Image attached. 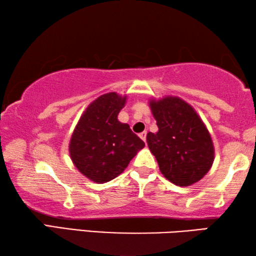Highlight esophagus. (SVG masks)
Here are the masks:
<instances>
[{
	"instance_id": "1",
	"label": "esophagus",
	"mask_w": 256,
	"mask_h": 256,
	"mask_svg": "<svg viewBox=\"0 0 256 256\" xmlns=\"http://www.w3.org/2000/svg\"><path fill=\"white\" fill-rule=\"evenodd\" d=\"M138 136L141 138V140H142V141H144V142H146V131L141 132L140 134H138Z\"/></svg>"
}]
</instances>
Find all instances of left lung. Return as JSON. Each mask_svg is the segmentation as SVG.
<instances>
[{
  "mask_svg": "<svg viewBox=\"0 0 256 256\" xmlns=\"http://www.w3.org/2000/svg\"><path fill=\"white\" fill-rule=\"evenodd\" d=\"M150 108L158 132L146 142L162 174L178 186H190L204 177L214 164L210 133L194 108L178 97L151 99Z\"/></svg>",
  "mask_w": 256,
  "mask_h": 256,
  "instance_id": "8db88e82",
  "label": "left lung"
}]
</instances>
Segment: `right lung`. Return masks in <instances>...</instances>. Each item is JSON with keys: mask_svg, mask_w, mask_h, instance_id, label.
Listing matches in <instances>:
<instances>
[{"mask_svg": "<svg viewBox=\"0 0 256 256\" xmlns=\"http://www.w3.org/2000/svg\"><path fill=\"white\" fill-rule=\"evenodd\" d=\"M126 96L105 94L86 107L78 122L68 146L70 157L81 174L98 184L122 174L131 159L144 146L128 124L118 115Z\"/></svg>", "mask_w": 256, "mask_h": 256, "instance_id": "right-lung-1", "label": "right lung"}]
</instances>
